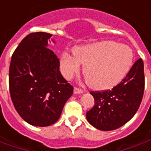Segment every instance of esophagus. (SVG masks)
Instances as JSON below:
<instances>
[{
  "instance_id": "obj_1",
  "label": "esophagus",
  "mask_w": 151,
  "mask_h": 151,
  "mask_svg": "<svg viewBox=\"0 0 151 151\" xmlns=\"http://www.w3.org/2000/svg\"><path fill=\"white\" fill-rule=\"evenodd\" d=\"M83 92H84V91L82 89L78 88V87H74V89H73V93L74 94H82Z\"/></svg>"
}]
</instances>
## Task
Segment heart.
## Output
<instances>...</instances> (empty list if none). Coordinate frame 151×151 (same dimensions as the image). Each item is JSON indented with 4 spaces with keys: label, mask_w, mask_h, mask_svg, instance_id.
Segmentation results:
<instances>
[{
    "label": "heart",
    "mask_w": 151,
    "mask_h": 151,
    "mask_svg": "<svg viewBox=\"0 0 151 151\" xmlns=\"http://www.w3.org/2000/svg\"><path fill=\"white\" fill-rule=\"evenodd\" d=\"M73 56L63 53L60 69L66 79H71L84 65L83 73L88 85L96 90H105L120 83L129 71L133 51L125 44L105 40L76 47Z\"/></svg>",
    "instance_id": "heart-1"
}]
</instances>
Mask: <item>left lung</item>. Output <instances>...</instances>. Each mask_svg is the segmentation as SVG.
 I'll use <instances>...</instances> for the list:
<instances>
[{"mask_svg":"<svg viewBox=\"0 0 151 151\" xmlns=\"http://www.w3.org/2000/svg\"><path fill=\"white\" fill-rule=\"evenodd\" d=\"M144 87V64L138 59L126 77L111 90L91 92L95 105L86 112L88 122L103 131L121 127L136 114L142 100Z\"/></svg>","mask_w":151,"mask_h":151,"instance_id":"1","label":"left lung"}]
</instances>
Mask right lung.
Listing matches in <instances>:
<instances>
[{
    "label": "right lung",
    "mask_w": 151,
    "mask_h": 151,
    "mask_svg": "<svg viewBox=\"0 0 151 151\" xmlns=\"http://www.w3.org/2000/svg\"><path fill=\"white\" fill-rule=\"evenodd\" d=\"M52 35L45 32L27 35L13 53L9 65L12 102L20 116L35 126L56 123L73 92L60 72L59 59L47 47Z\"/></svg>",
    "instance_id": "right-lung-1"
}]
</instances>
